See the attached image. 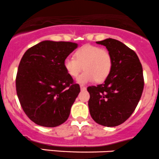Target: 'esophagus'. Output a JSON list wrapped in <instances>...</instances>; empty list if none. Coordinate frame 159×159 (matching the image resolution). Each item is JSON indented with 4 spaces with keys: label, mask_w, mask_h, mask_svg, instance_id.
<instances>
[{
    "label": "esophagus",
    "mask_w": 159,
    "mask_h": 159,
    "mask_svg": "<svg viewBox=\"0 0 159 159\" xmlns=\"http://www.w3.org/2000/svg\"><path fill=\"white\" fill-rule=\"evenodd\" d=\"M80 88H81V91H84L86 89V87L84 85H82V84H81V85H80Z\"/></svg>",
    "instance_id": "1"
}]
</instances>
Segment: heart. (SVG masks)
Instances as JSON below:
<instances>
[{"label":"heart","mask_w":159,"mask_h":159,"mask_svg":"<svg viewBox=\"0 0 159 159\" xmlns=\"http://www.w3.org/2000/svg\"><path fill=\"white\" fill-rule=\"evenodd\" d=\"M73 57L64 61V67L71 78H77L80 72L84 71L78 78L81 84L95 80L97 82L105 81L110 75L112 67V57L104 48L93 45H84L78 49Z\"/></svg>","instance_id":"obj_1"}]
</instances>
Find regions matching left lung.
I'll list each match as a JSON object with an SVG mask.
<instances>
[{
    "instance_id": "obj_1",
    "label": "left lung",
    "mask_w": 159,
    "mask_h": 159,
    "mask_svg": "<svg viewBox=\"0 0 159 159\" xmlns=\"http://www.w3.org/2000/svg\"><path fill=\"white\" fill-rule=\"evenodd\" d=\"M96 43L110 53L112 67L103 84L88 87L89 112L97 124L116 127L127 120L139 102L144 84L142 65L136 53L116 39Z\"/></svg>"
}]
</instances>
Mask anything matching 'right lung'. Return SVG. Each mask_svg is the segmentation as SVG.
Masks as SVG:
<instances>
[{"instance_id": "1", "label": "right lung", "mask_w": 159, "mask_h": 159, "mask_svg": "<svg viewBox=\"0 0 159 159\" xmlns=\"http://www.w3.org/2000/svg\"><path fill=\"white\" fill-rule=\"evenodd\" d=\"M78 44L46 40L23 55L16 75V92L25 113L37 125L55 127L69 117L80 86L66 72L64 61Z\"/></svg>"}]
</instances>
